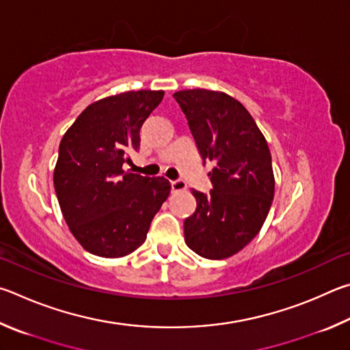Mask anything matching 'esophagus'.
<instances>
[{
	"instance_id": "obj_1",
	"label": "esophagus",
	"mask_w": 350,
	"mask_h": 350,
	"mask_svg": "<svg viewBox=\"0 0 350 350\" xmlns=\"http://www.w3.org/2000/svg\"><path fill=\"white\" fill-rule=\"evenodd\" d=\"M186 183L181 181V180H175V181H170V189L172 192H180V191H186Z\"/></svg>"
}]
</instances>
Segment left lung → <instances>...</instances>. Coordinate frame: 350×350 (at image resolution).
<instances>
[{
    "instance_id": "left-lung-1",
    "label": "left lung",
    "mask_w": 350,
    "mask_h": 350,
    "mask_svg": "<svg viewBox=\"0 0 350 350\" xmlns=\"http://www.w3.org/2000/svg\"><path fill=\"white\" fill-rule=\"evenodd\" d=\"M203 163L212 161V191H192L197 211L185 219V240L209 260L232 256L258 234L271 209L275 180L267 141L235 98L206 89L174 94Z\"/></svg>"
}]
</instances>
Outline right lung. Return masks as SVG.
Segmentation results:
<instances>
[{
	"mask_svg": "<svg viewBox=\"0 0 350 350\" xmlns=\"http://www.w3.org/2000/svg\"><path fill=\"white\" fill-rule=\"evenodd\" d=\"M163 96V90H138L103 98L61 139L55 192L73 237L90 254L120 258L138 249L169 197L170 183L163 176L122 170Z\"/></svg>",
	"mask_w": 350,
	"mask_h": 350,
	"instance_id": "add662e5",
	"label": "right lung"
}]
</instances>
